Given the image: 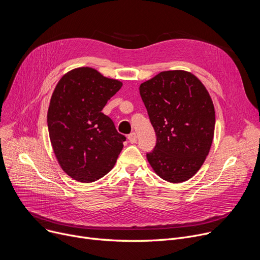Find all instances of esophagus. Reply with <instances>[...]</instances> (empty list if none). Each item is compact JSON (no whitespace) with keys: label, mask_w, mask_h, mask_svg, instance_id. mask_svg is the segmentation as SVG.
<instances>
[{"label":"esophagus","mask_w":260,"mask_h":260,"mask_svg":"<svg viewBox=\"0 0 260 260\" xmlns=\"http://www.w3.org/2000/svg\"><path fill=\"white\" fill-rule=\"evenodd\" d=\"M128 139H129V142H130L131 144H135V143H136V134H135L134 132L130 133V134L128 135Z\"/></svg>","instance_id":"34e87169"}]
</instances>
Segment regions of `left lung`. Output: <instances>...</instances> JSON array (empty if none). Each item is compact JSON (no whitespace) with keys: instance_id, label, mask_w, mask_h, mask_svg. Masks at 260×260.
I'll list each match as a JSON object with an SVG mask.
<instances>
[{"instance_id":"obj_1","label":"left lung","mask_w":260,"mask_h":260,"mask_svg":"<svg viewBox=\"0 0 260 260\" xmlns=\"http://www.w3.org/2000/svg\"><path fill=\"white\" fill-rule=\"evenodd\" d=\"M156 133L147 154L154 172L172 183L188 180L204 164L215 125L212 100L189 72H161L139 86Z\"/></svg>"}]
</instances>
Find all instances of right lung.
I'll return each instance as SVG.
<instances>
[{"mask_svg": "<svg viewBox=\"0 0 260 260\" xmlns=\"http://www.w3.org/2000/svg\"><path fill=\"white\" fill-rule=\"evenodd\" d=\"M123 83L91 68L68 72L57 83L48 110V128L55 156L75 180L89 183L115 165L126 137L102 112Z\"/></svg>", "mask_w": 260, "mask_h": 260, "instance_id": "obj_1", "label": "right lung"}]
</instances>
